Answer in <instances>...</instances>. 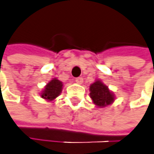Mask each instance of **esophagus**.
<instances>
[{"instance_id":"obj_1","label":"esophagus","mask_w":154,"mask_h":154,"mask_svg":"<svg viewBox=\"0 0 154 154\" xmlns=\"http://www.w3.org/2000/svg\"><path fill=\"white\" fill-rule=\"evenodd\" d=\"M75 81L78 83V84H82L83 83V79L82 78H76L75 79Z\"/></svg>"}]
</instances>
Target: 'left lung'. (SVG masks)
Instances as JSON below:
<instances>
[{
    "label": "left lung",
    "instance_id": "left-lung-1",
    "mask_svg": "<svg viewBox=\"0 0 154 154\" xmlns=\"http://www.w3.org/2000/svg\"><path fill=\"white\" fill-rule=\"evenodd\" d=\"M90 97L95 105L98 107H106L114 101V96L110 92L107 86H105L101 81L97 80L93 83L90 88Z\"/></svg>",
    "mask_w": 154,
    "mask_h": 154
}]
</instances>
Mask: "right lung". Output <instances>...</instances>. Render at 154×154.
<instances>
[{"mask_svg":"<svg viewBox=\"0 0 154 154\" xmlns=\"http://www.w3.org/2000/svg\"><path fill=\"white\" fill-rule=\"evenodd\" d=\"M62 87H63V83L60 80L54 79L45 86L41 96L45 100H53L57 96H59V94L62 91Z\"/></svg>","mask_w":154,"mask_h":154,"instance_id":"obj_1","label":"right lung"}]
</instances>
